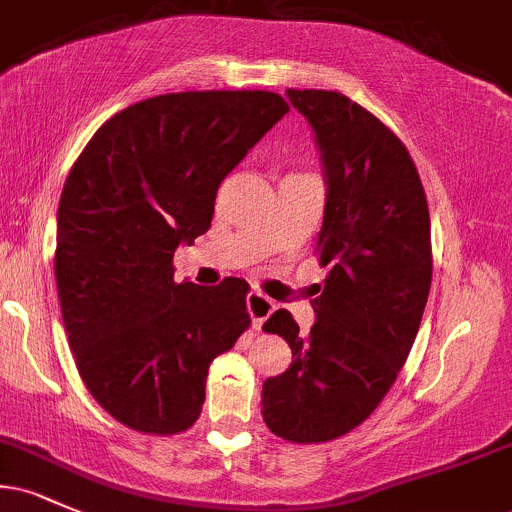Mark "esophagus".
<instances>
[{"mask_svg":"<svg viewBox=\"0 0 512 512\" xmlns=\"http://www.w3.org/2000/svg\"><path fill=\"white\" fill-rule=\"evenodd\" d=\"M274 308H276V303L272 301V298L264 296V293H260V291L248 293V313L252 317V325H255V330H260L262 322L274 313Z\"/></svg>","mask_w":512,"mask_h":512,"instance_id":"1","label":"esophagus"}]
</instances>
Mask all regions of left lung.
Segmentation results:
<instances>
[{"instance_id": "left-lung-1", "label": "left lung", "mask_w": 512, "mask_h": 512, "mask_svg": "<svg viewBox=\"0 0 512 512\" xmlns=\"http://www.w3.org/2000/svg\"><path fill=\"white\" fill-rule=\"evenodd\" d=\"M320 151L327 197L317 233L330 269L301 334L289 310L264 332L284 337L291 366L262 385L274 436L325 443L383 402L407 361L431 291V216L409 151L366 108L337 91H286Z\"/></svg>"}]
</instances>
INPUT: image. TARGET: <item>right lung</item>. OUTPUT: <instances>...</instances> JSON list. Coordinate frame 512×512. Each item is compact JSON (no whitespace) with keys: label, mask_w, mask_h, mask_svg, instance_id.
I'll return each instance as SVG.
<instances>
[{"label":"right lung","mask_w":512,"mask_h":512,"mask_svg":"<svg viewBox=\"0 0 512 512\" xmlns=\"http://www.w3.org/2000/svg\"><path fill=\"white\" fill-rule=\"evenodd\" d=\"M289 113L279 93L185 91L110 117L57 209L55 276L76 368L134 431H187L209 363L248 330L245 279L175 281L173 255L209 231L221 180Z\"/></svg>","instance_id":"1"}]
</instances>
